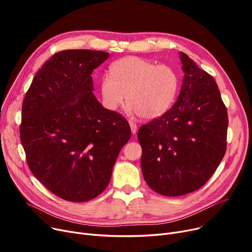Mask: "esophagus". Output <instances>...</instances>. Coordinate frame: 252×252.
Masks as SVG:
<instances>
[{
	"label": "esophagus",
	"instance_id": "1",
	"mask_svg": "<svg viewBox=\"0 0 252 252\" xmlns=\"http://www.w3.org/2000/svg\"><path fill=\"white\" fill-rule=\"evenodd\" d=\"M129 126H130L131 133H133V135H135L137 133V125L134 122H130L129 121Z\"/></svg>",
	"mask_w": 252,
	"mask_h": 252
}]
</instances>
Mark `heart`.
Here are the masks:
<instances>
[{
    "mask_svg": "<svg viewBox=\"0 0 252 252\" xmlns=\"http://www.w3.org/2000/svg\"><path fill=\"white\" fill-rule=\"evenodd\" d=\"M178 87V75L170 66L130 56L111 65L110 74L101 79L100 91L106 109L117 110L126 95L128 111L152 121L168 111Z\"/></svg>",
    "mask_w": 252,
    "mask_h": 252,
    "instance_id": "heart-1",
    "label": "heart"
}]
</instances>
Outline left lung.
<instances>
[{"label": "left lung", "instance_id": "obj_1", "mask_svg": "<svg viewBox=\"0 0 252 252\" xmlns=\"http://www.w3.org/2000/svg\"><path fill=\"white\" fill-rule=\"evenodd\" d=\"M183 85L175 105L138 131L148 186L175 197L200 189L227 149L228 113L216 79L180 52Z\"/></svg>", "mask_w": 252, "mask_h": 252}]
</instances>
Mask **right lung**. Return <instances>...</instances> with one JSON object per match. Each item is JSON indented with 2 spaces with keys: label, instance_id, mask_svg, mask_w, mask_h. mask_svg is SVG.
Here are the masks:
<instances>
[{
  "label": "right lung",
  "instance_id": "right-lung-1",
  "mask_svg": "<svg viewBox=\"0 0 252 252\" xmlns=\"http://www.w3.org/2000/svg\"><path fill=\"white\" fill-rule=\"evenodd\" d=\"M108 57L103 51L58 52L23 99L19 131L30 169L64 200L85 202L101 194L130 138L126 119L93 94L92 72Z\"/></svg>",
  "mask_w": 252,
  "mask_h": 252
}]
</instances>
